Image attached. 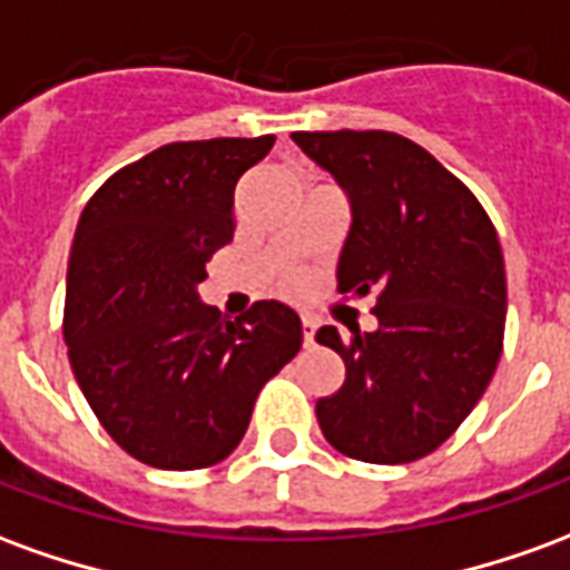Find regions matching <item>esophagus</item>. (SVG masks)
<instances>
[{"label": "esophagus", "instance_id": "1", "mask_svg": "<svg viewBox=\"0 0 570 570\" xmlns=\"http://www.w3.org/2000/svg\"><path fill=\"white\" fill-rule=\"evenodd\" d=\"M314 335H317V323L308 321V317H302V342H305V345H314Z\"/></svg>", "mask_w": 570, "mask_h": 570}]
</instances>
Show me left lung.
Instances as JSON below:
<instances>
[{"label":"left lung","mask_w":570,"mask_h":570,"mask_svg":"<svg viewBox=\"0 0 570 570\" xmlns=\"http://www.w3.org/2000/svg\"><path fill=\"white\" fill-rule=\"evenodd\" d=\"M293 142L351 200L338 293H375L379 330L317 342L345 384L317 400L323 436L366 464H409L452 436L498 370L507 274L473 191L419 142L391 130H298Z\"/></svg>","instance_id":"obj_1"}]
</instances>
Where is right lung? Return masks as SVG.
<instances>
[{"mask_svg":"<svg viewBox=\"0 0 570 570\" xmlns=\"http://www.w3.org/2000/svg\"><path fill=\"white\" fill-rule=\"evenodd\" d=\"M272 146V134L170 142L109 176L81 210L63 308L69 363L106 433L142 464L228 458L265 382L302 347L284 302L232 321L198 296L235 232L237 179Z\"/></svg>","mask_w":570,"mask_h":570,"instance_id":"1","label":"right lung"}]
</instances>
